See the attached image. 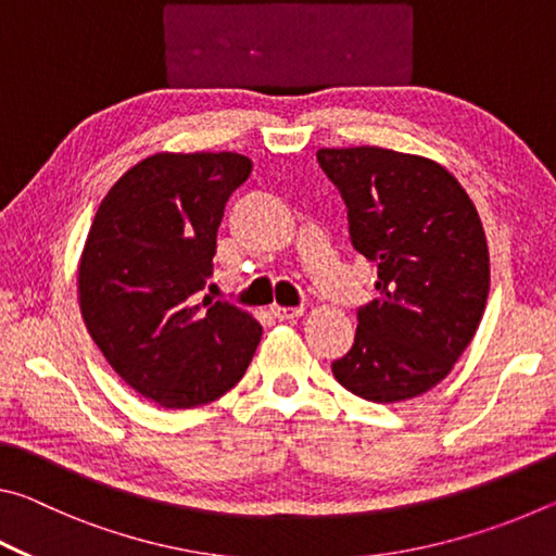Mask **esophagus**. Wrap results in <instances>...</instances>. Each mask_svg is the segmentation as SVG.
Listing matches in <instances>:
<instances>
[{
  "label": "esophagus",
  "instance_id": "obj_1",
  "mask_svg": "<svg viewBox=\"0 0 556 556\" xmlns=\"http://www.w3.org/2000/svg\"><path fill=\"white\" fill-rule=\"evenodd\" d=\"M269 314L277 318V321H289V318H296L304 314V306H279V304H271L269 306Z\"/></svg>",
  "mask_w": 556,
  "mask_h": 556
}]
</instances>
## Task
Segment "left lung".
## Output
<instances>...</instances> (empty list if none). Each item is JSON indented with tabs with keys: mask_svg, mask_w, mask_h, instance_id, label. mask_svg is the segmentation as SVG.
<instances>
[{
	"mask_svg": "<svg viewBox=\"0 0 556 556\" xmlns=\"http://www.w3.org/2000/svg\"><path fill=\"white\" fill-rule=\"evenodd\" d=\"M341 191L353 248L378 262V299L357 308L351 351L331 365L357 397L392 404L446 378L481 324L491 257L481 218L444 166L382 147L318 149Z\"/></svg>",
	"mask_w": 556,
	"mask_h": 556,
	"instance_id": "8db88e82",
	"label": "left lung"
}]
</instances>
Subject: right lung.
Masks as SVG:
<instances>
[{"mask_svg":"<svg viewBox=\"0 0 556 556\" xmlns=\"http://www.w3.org/2000/svg\"><path fill=\"white\" fill-rule=\"evenodd\" d=\"M250 172L232 152L147 156L92 218L78 265L83 321L112 370L159 407L223 397L260 345L248 312L193 296L213 275L225 203Z\"/></svg>","mask_w":556,"mask_h":556,"instance_id":"obj_1","label":"right lung"}]
</instances>
